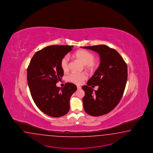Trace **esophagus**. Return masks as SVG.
Listing matches in <instances>:
<instances>
[{
    "label": "esophagus",
    "instance_id": "34e87169",
    "mask_svg": "<svg viewBox=\"0 0 153 153\" xmlns=\"http://www.w3.org/2000/svg\"><path fill=\"white\" fill-rule=\"evenodd\" d=\"M77 89H81V87L77 85Z\"/></svg>",
    "mask_w": 153,
    "mask_h": 153
}]
</instances>
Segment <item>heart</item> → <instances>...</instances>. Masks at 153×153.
I'll return each instance as SVG.
<instances>
[{"instance_id": "obj_1", "label": "heart", "mask_w": 153, "mask_h": 153, "mask_svg": "<svg viewBox=\"0 0 153 153\" xmlns=\"http://www.w3.org/2000/svg\"><path fill=\"white\" fill-rule=\"evenodd\" d=\"M74 56L85 64V68L88 71H92L97 66V63L94 60V55L86 50H78L75 52ZM60 65L63 71H68L70 66V59L68 55H65L61 59ZM87 75L85 73L72 72L67 76V80L76 85H81L87 78Z\"/></svg>"}]
</instances>
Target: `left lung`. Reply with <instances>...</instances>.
Masks as SVG:
<instances>
[{
	"mask_svg": "<svg viewBox=\"0 0 153 153\" xmlns=\"http://www.w3.org/2000/svg\"><path fill=\"white\" fill-rule=\"evenodd\" d=\"M98 53L100 59L98 68L82 88L85 92L83 108L88 114L99 116L106 114L119 104L126 87L127 66L115 49L105 45L82 47ZM98 86L94 91L93 88Z\"/></svg>",
	"mask_w": 153,
	"mask_h": 153,
	"instance_id": "left-lung-1",
	"label": "left lung"
}]
</instances>
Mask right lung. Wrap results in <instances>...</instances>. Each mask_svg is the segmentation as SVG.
Wrapping results in <instances>:
<instances>
[{"label": "right lung", "mask_w": 153, "mask_h": 153, "mask_svg": "<svg viewBox=\"0 0 153 153\" xmlns=\"http://www.w3.org/2000/svg\"><path fill=\"white\" fill-rule=\"evenodd\" d=\"M73 46L51 45L37 51L27 68L28 85L31 96L38 108L54 117L66 115L70 110V99L77 90L71 83L58 87L56 83L64 75L61 59Z\"/></svg>", "instance_id": "obj_1"}]
</instances>
